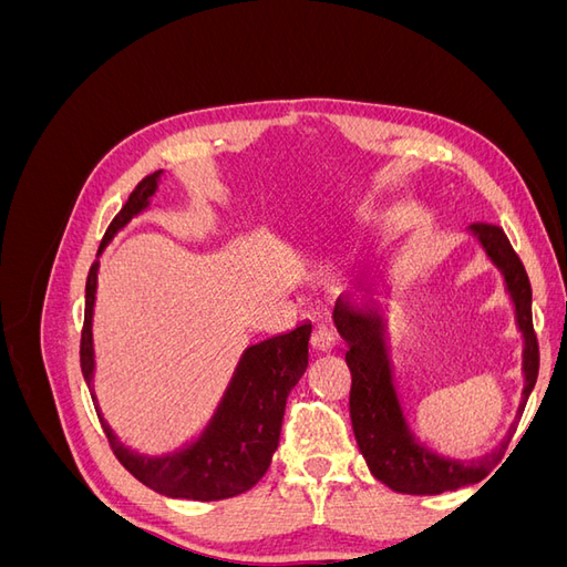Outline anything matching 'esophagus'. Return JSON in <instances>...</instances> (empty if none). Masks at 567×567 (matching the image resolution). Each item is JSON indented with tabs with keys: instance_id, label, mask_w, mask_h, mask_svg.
Wrapping results in <instances>:
<instances>
[{
	"instance_id": "esophagus-1",
	"label": "esophagus",
	"mask_w": 567,
	"mask_h": 567,
	"mask_svg": "<svg viewBox=\"0 0 567 567\" xmlns=\"http://www.w3.org/2000/svg\"><path fill=\"white\" fill-rule=\"evenodd\" d=\"M338 346V336L331 329V326H317V331L312 333V348L317 352H331Z\"/></svg>"
}]
</instances>
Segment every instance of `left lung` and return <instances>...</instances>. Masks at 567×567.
<instances>
[{
	"instance_id": "8db88e82",
	"label": "left lung",
	"mask_w": 567,
	"mask_h": 567,
	"mask_svg": "<svg viewBox=\"0 0 567 567\" xmlns=\"http://www.w3.org/2000/svg\"><path fill=\"white\" fill-rule=\"evenodd\" d=\"M468 234L483 248L487 260L502 274L506 296L523 336V392L516 423L539 373V346L532 329V288L525 267L499 227L473 225ZM333 321L340 338L348 342L346 362L352 373L350 416L359 452L383 485L402 494H442L480 483L502 461L516 431L511 423L506 437L489 454L471 461L444 456L427 447L411 427L394 383V367L388 342V319L379 305H357L348 293L338 296Z\"/></svg>"
}]
</instances>
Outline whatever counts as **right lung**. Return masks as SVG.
<instances>
[{"label": "right lung", "mask_w": 567, "mask_h": 567, "mask_svg": "<svg viewBox=\"0 0 567 567\" xmlns=\"http://www.w3.org/2000/svg\"><path fill=\"white\" fill-rule=\"evenodd\" d=\"M163 169L148 175L136 184L125 208L117 213L99 248L96 260L87 277V293H84V329L80 346V364L84 383H87L96 414L111 447L123 466L151 487L169 499H194L217 502L244 494L260 483L267 473L274 452L279 447L281 421L290 390L302 379L310 364V336L312 323L305 321L293 331L271 336L262 342L246 348L231 373V379L221 392L213 416L192 440H186L175 452L161 456L140 454L125 447L113 427L101 414L94 392L96 354H94V305L99 286V257L113 241L117 231H123L134 217L151 208V198L156 196Z\"/></svg>", "instance_id": "add662e5"}]
</instances>
